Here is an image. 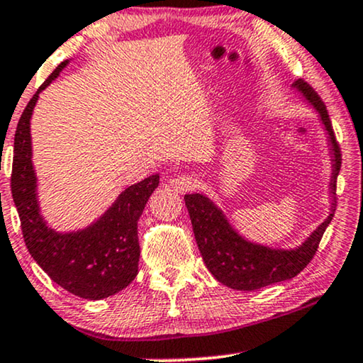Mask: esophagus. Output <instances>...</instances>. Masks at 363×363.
I'll use <instances>...</instances> for the list:
<instances>
[{
	"label": "esophagus",
	"instance_id": "1",
	"mask_svg": "<svg viewBox=\"0 0 363 363\" xmlns=\"http://www.w3.org/2000/svg\"><path fill=\"white\" fill-rule=\"evenodd\" d=\"M171 186L179 192L192 191V189L197 186V177L192 174H181L174 177V179H171Z\"/></svg>",
	"mask_w": 363,
	"mask_h": 363
}]
</instances>
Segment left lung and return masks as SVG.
<instances>
[{
  "instance_id": "8db88e82",
  "label": "left lung",
  "mask_w": 363,
  "mask_h": 363,
  "mask_svg": "<svg viewBox=\"0 0 363 363\" xmlns=\"http://www.w3.org/2000/svg\"><path fill=\"white\" fill-rule=\"evenodd\" d=\"M296 85L303 90L306 99L315 106L324 121L325 130L329 131L334 147V172L333 184H330L334 192L342 164V152L339 143L335 140L329 111L318 91L308 82H298ZM184 201H186L189 216H191L197 247L201 250L208 272L222 284L240 291L259 289L299 274L314 258L325 228L334 216L330 213L328 220L306 240L303 247L291 250V252H283V250L264 248L245 242L228 225L222 212L201 194H186Z\"/></svg>"
}]
</instances>
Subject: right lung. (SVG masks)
I'll list each match as a JSON object with an SVG mask.
<instances>
[{
  "label": "right lung",
  "instance_id": "1",
  "mask_svg": "<svg viewBox=\"0 0 363 363\" xmlns=\"http://www.w3.org/2000/svg\"><path fill=\"white\" fill-rule=\"evenodd\" d=\"M60 62L24 108L14 133L11 194L21 220L23 238L35 263L54 283L84 299H104L125 289L138 274L140 242L138 220L160 176L130 186L94 225L75 233H57L45 225L35 199V176L30 161L29 120L39 91L57 77Z\"/></svg>",
  "mask_w": 363,
  "mask_h": 363
}]
</instances>
